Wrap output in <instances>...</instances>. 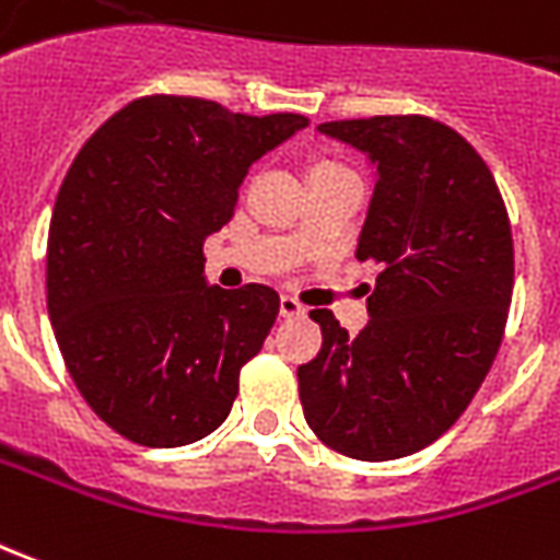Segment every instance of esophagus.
<instances>
[{"label":"esophagus","mask_w":560,"mask_h":560,"mask_svg":"<svg viewBox=\"0 0 560 560\" xmlns=\"http://www.w3.org/2000/svg\"><path fill=\"white\" fill-rule=\"evenodd\" d=\"M280 313H283L287 319H295V316H304L307 307H304L295 295H280Z\"/></svg>","instance_id":"1"}]
</instances>
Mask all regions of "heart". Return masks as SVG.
I'll use <instances>...</instances> for the list:
<instances>
[{"label": "heart", "instance_id": "obj_1", "mask_svg": "<svg viewBox=\"0 0 560 560\" xmlns=\"http://www.w3.org/2000/svg\"><path fill=\"white\" fill-rule=\"evenodd\" d=\"M328 168H347V165H340V162H319V165H316V168H313V172H328Z\"/></svg>", "mask_w": 560, "mask_h": 560}]
</instances>
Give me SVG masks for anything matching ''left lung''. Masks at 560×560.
I'll use <instances>...</instances> for the list:
<instances>
[{
	"label": "left lung",
	"instance_id": "left-lung-1",
	"mask_svg": "<svg viewBox=\"0 0 560 560\" xmlns=\"http://www.w3.org/2000/svg\"><path fill=\"white\" fill-rule=\"evenodd\" d=\"M319 132L376 165L355 259L383 271L355 337L311 311L323 347L299 364L301 407L328 450L392 462L446 434L491 371L513 301L510 217L489 165L446 122L395 114Z\"/></svg>",
	"mask_w": 560,
	"mask_h": 560
}]
</instances>
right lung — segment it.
<instances>
[{
  "mask_svg": "<svg viewBox=\"0 0 560 560\" xmlns=\"http://www.w3.org/2000/svg\"><path fill=\"white\" fill-rule=\"evenodd\" d=\"M307 122L160 93L71 162L47 232V313L78 392L126 440L172 450L225 422L280 295L208 287L201 244L235 217L249 165Z\"/></svg>",
  "mask_w": 560,
  "mask_h": 560,
  "instance_id": "1",
  "label": "right lung"
}]
</instances>
